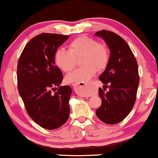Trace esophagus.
I'll return each mask as SVG.
<instances>
[{
  "instance_id": "1",
  "label": "esophagus",
  "mask_w": 158,
  "mask_h": 158,
  "mask_svg": "<svg viewBox=\"0 0 158 158\" xmlns=\"http://www.w3.org/2000/svg\"><path fill=\"white\" fill-rule=\"evenodd\" d=\"M88 86H89V84H84L83 86H84V87L86 88L88 87ZM81 96H82V97H86V96H89V95L86 94V93H82V94H81Z\"/></svg>"
}]
</instances>
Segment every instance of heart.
<instances>
[{
  "mask_svg": "<svg viewBox=\"0 0 158 158\" xmlns=\"http://www.w3.org/2000/svg\"><path fill=\"white\" fill-rule=\"evenodd\" d=\"M81 57L84 65L73 71L66 76V81L72 84L86 83L92 78L96 71L102 70L109 60V54L105 46L86 36H81L69 44V50L59 48L54 55L55 63L63 72H69L74 68L75 59Z\"/></svg>",
  "mask_w": 158,
  "mask_h": 158,
  "instance_id": "b5f03b06",
  "label": "heart"
}]
</instances>
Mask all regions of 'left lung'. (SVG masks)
<instances>
[{"label":"left lung","instance_id":"8db88e82","mask_svg":"<svg viewBox=\"0 0 158 158\" xmlns=\"http://www.w3.org/2000/svg\"><path fill=\"white\" fill-rule=\"evenodd\" d=\"M95 36L102 38L110 50L108 65L99 77L105 84L103 89L109 90L99 88L102 105L96 114L104 123L115 124L126 118L135 104L139 83L138 65L131 49L119 35L102 30Z\"/></svg>","mask_w":158,"mask_h":158}]
</instances>
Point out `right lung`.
I'll return each instance as SVG.
<instances>
[{
	"mask_svg": "<svg viewBox=\"0 0 158 158\" xmlns=\"http://www.w3.org/2000/svg\"><path fill=\"white\" fill-rule=\"evenodd\" d=\"M68 35L43 33L27 44L17 65L18 90L30 118L47 130L62 127L69 119L72 88L60 86L63 75L54 55ZM59 86L55 94L52 89Z\"/></svg>",
	"mask_w": 158,
	"mask_h": 158,
	"instance_id": "obj_1",
	"label": "right lung"
}]
</instances>
